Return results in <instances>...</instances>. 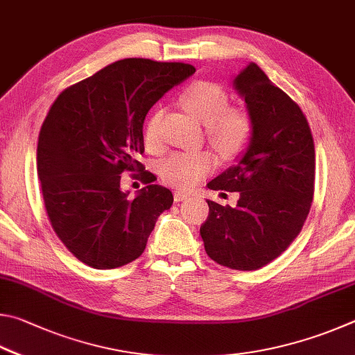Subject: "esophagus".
<instances>
[{"label": "esophagus", "instance_id": "obj_1", "mask_svg": "<svg viewBox=\"0 0 355 355\" xmlns=\"http://www.w3.org/2000/svg\"><path fill=\"white\" fill-rule=\"evenodd\" d=\"M190 195L187 193V191H184V190H176L174 191V201L176 202H181V201H184V200H187Z\"/></svg>", "mask_w": 355, "mask_h": 355}]
</instances>
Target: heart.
Wrapping results in <instances>:
<instances>
[{
  "mask_svg": "<svg viewBox=\"0 0 355 355\" xmlns=\"http://www.w3.org/2000/svg\"><path fill=\"white\" fill-rule=\"evenodd\" d=\"M184 107L206 126L209 141L226 155L234 157L248 146L254 123L246 110L227 107L229 96L220 85L207 80L191 84L182 93ZM160 112L149 118L143 130V143L148 151L159 153L164 141L159 132ZM216 168V157L210 151H176L159 162L162 181L178 189H191Z\"/></svg>",
  "mask_w": 355,
  "mask_h": 355,
  "instance_id": "1",
  "label": "heart"
}]
</instances>
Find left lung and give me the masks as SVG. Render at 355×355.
I'll use <instances>...</instances> for the list:
<instances>
[{
  "instance_id": "1",
  "label": "left lung",
  "mask_w": 355,
  "mask_h": 355,
  "mask_svg": "<svg viewBox=\"0 0 355 355\" xmlns=\"http://www.w3.org/2000/svg\"><path fill=\"white\" fill-rule=\"evenodd\" d=\"M254 130L246 151L207 184L239 191L237 206L207 201L201 226L207 256L231 270L252 271L281 256L301 232L313 200L315 145L293 99L251 62L232 80Z\"/></svg>"
}]
</instances>
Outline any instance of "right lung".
<instances>
[{"instance_id":"right-lung-1","label":"right lung","mask_w":355,"mask_h":355,"mask_svg":"<svg viewBox=\"0 0 355 355\" xmlns=\"http://www.w3.org/2000/svg\"><path fill=\"white\" fill-rule=\"evenodd\" d=\"M196 70L179 62L123 59L68 87L53 103L37 145V174L48 218L68 251L96 270L139 259L173 193L137 174L146 187L121 191L120 174L140 171L149 109ZM135 176V174H134Z\"/></svg>"}]
</instances>
